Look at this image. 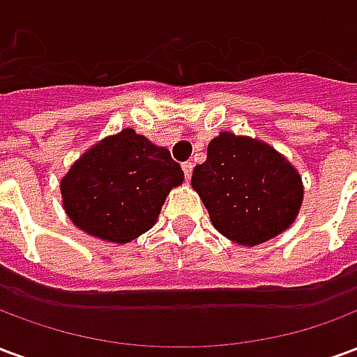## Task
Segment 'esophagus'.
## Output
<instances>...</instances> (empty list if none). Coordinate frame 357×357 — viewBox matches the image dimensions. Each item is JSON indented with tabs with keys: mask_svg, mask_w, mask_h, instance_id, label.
I'll return each instance as SVG.
<instances>
[{
	"mask_svg": "<svg viewBox=\"0 0 357 357\" xmlns=\"http://www.w3.org/2000/svg\"><path fill=\"white\" fill-rule=\"evenodd\" d=\"M183 174H185V179H191V174H193V164L191 162H183Z\"/></svg>",
	"mask_w": 357,
	"mask_h": 357,
	"instance_id": "1",
	"label": "esophagus"
}]
</instances>
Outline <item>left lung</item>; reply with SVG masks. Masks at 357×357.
<instances>
[{
	"instance_id": "left-lung-1",
	"label": "left lung",
	"mask_w": 357,
	"mask_h": 357,
	"mask_svg": "<svg viewBox=\"0 0 357 357\" xmlns=\"http://www.w3.org/2000/svg\"><path fill=\"white\" fill-rule=\"evenodd\" d=\"M191 185L212 225L243 247L262 245L287 231L304 201L298 170L279 151L231 132L210 141Z\"/></svg>"
}]
</instances>
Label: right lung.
<instances>
[{
    "mask_svg": "<svg viewBox=\"0 0 357 357\" xmlns=\"http://www.w3.org/2000/svg\"><path fill=\"white\" fill-rule=\"evenodd\" d=\"M183 183L170 151L126 128L95 143L61 179L66 216L95 239L126 245L149 231Z\"/></svg>",
    "mask_w": 357,
    "mask_h": 357,
    "instance_id": "add662e5",
    "label": "right lung"
}]
</instances>
